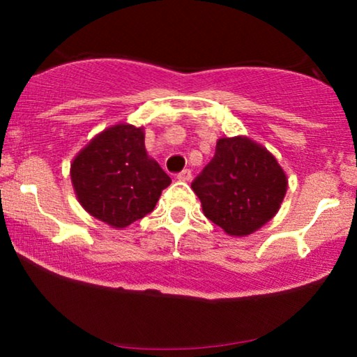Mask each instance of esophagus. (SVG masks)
Segmentation results:
<instances>
[{"label": "esophagus", "instance_id": "1", "mask_svg": "<svg viewBox=\"0 0 357 357\" xmlns=\"http://www.w3.org/2000/svg\"><path fill=\"white\" fill-rule=\"evenodd\" d=\"M177 178L180 180V182H190V180H192V170L190 169L182 170V172L177 174Z\"/></svg>", "mask_w": 357, "mask_h": 357}]
</instances>
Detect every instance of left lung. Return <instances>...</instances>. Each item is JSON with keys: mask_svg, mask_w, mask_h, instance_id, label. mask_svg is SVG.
<instances>
[{"mask_svg": "<svg viewBox=\"0 0 357 357\" xmlns=\"http://www.w3.org/2000/svg\"><path fill=\"white\" fill-rule=\"evenodd\" d=\"M192 188L209 221L229 236L245 237L278 213L287 177L266 148L245 136H234L218 139L214 158Z\"/></svg>", "mask_w": 357, "mask_h": 357, "instance_id": "1", "label": "left lung"}]
</instances>
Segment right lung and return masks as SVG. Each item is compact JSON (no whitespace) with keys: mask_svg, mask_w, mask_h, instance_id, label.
Here are the masks:
<instances>
[{"mask_svg":"<svg viewBox=\"0 0 357 357\" xmlns=\"http://www.w3.org/2000/svg\"><path fill=\"white\" fill-rule=\"evenodd\" d=\"M71 182L91 216L123 229L153 211L172 180L146 153L143 128L119 123L73 159Z\"/></svg>","mask_w":357,"mask_h":357,"instance_id":"add662e5","label":"right lung"}]
</instances>
